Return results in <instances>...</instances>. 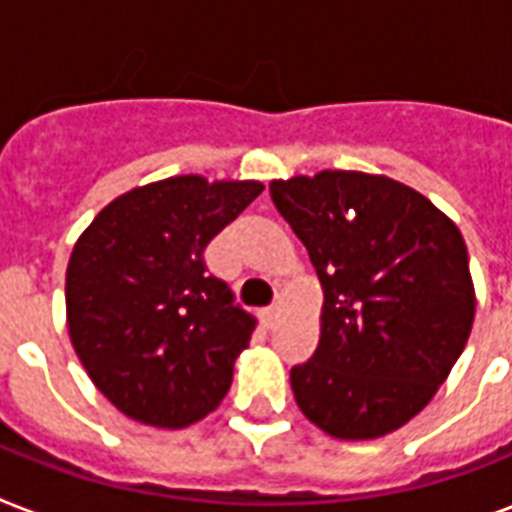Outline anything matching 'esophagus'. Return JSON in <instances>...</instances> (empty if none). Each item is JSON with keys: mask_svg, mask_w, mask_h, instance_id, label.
I'll return each mask as SVG.
<instances>
[{"mask_svg": "<svg viewBox=\"0 0 512 512\" xmlns=\"http://www.w3.org/2000/svg\"><path fill=\"white\" fill-rule=\"evenodd\" d=\"M276 321H279V305H268V308H263V324L268 329L276 327Z\"/></svg>", "mask_w": 512, "mask_h": 512, "instance_id": "obj_1", "label": "esophagus"}]
</instances>
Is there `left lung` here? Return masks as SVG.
Masks as SVG:
<instances>
[{
    "label": "left lung",
    "mask_w": 512,
    "mask_h": 512,
    "mask_svg": "<svg viewBox=\"0 0 512 512\" xmlns=\"http://www.w3.org/2000/svg\"><path fill=\"white\" fill-rule=\"evenodd\" d=\"M271 199L324 289L319 348L289 374L297 406L342 441L388 436L430 404L473 329L460 228L409 185L366 172L273 180Z\"/></svg>",
    "instance_id": "8db88e82"
}]
</instances>
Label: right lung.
Instances as JSON below:
<instances>
[{"label": "right lung", "mask_w": 512, "mask_h": 512, "mask_svg": "<svg viewBox=\"0 0 512 512\" xmlns=\"http://www.w3.org/2000/svg\"><path fill=\"white\" fill-rule=\"evenodd\" d=\"M263 193L257 180L177 175L122 193L74 244L68 335L130 420L185 428L225 398L255 316L209 276L204 249Z\"/></svg>", "instance_id": "add662e5"}]
</instances>
